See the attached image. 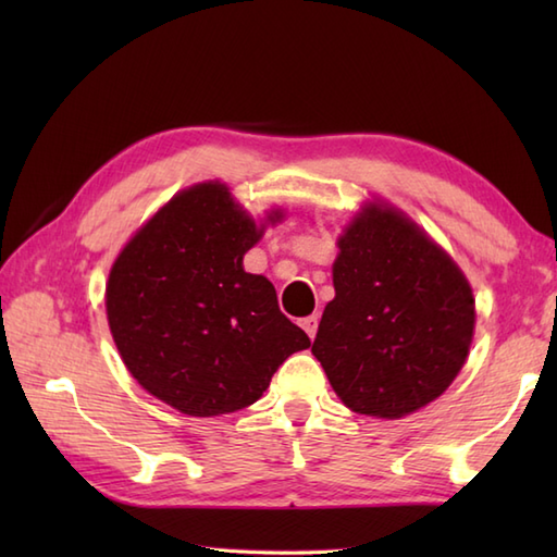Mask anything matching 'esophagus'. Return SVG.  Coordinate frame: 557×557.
<instances>
[{"mask_svg":"<svg viewBox=\"0 0 557 557\" xmlns=\"http://www.w3.org/2000/svg\"><path fill=\"white\" fill-rule=\"evenodd\" d=\"M301 327L306 330V335H309L311 339L315 337V330H318V313H311V315H306V318H301Z\"/></svg>","mask_w":557,"mask_h":557,"instance_id":"1","label":"esophagus"}]
</instances>
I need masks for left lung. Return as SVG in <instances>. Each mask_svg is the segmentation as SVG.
Listing matches in <instances>:
<instances>
[{
	"label": "left lung",
	"mask_w": 557,
	"mask_h": 557,
	"mask_svg": "<svg viewBox=\"0 0 557 557\" xmlns=\"http://www.w3.org/2000/svg\"><path fill=\"white\" fill-rule=\"evenodd\" d=\"M313 357L345 405L401 419L441 397L474 337L465 272L405 212L369 203L337 239Z\"/></svg>",
	"instance_id": "8db88e82"
}]
</instances>
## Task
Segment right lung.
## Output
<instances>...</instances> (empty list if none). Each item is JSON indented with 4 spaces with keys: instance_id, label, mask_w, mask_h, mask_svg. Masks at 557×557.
I'll list each match as a JSON object with an SVG mask.
<instances>
[{
    "instance_id": "obj_1",
    "label": "right lung",
    "mask_w": 557,
    "mask_h": 557,
    "mask_svg": "<svg viewBox=\"0 0 557 557\" xmlns=\"http://www.w3.org/2000/svg\"><path fill=\"white\" fill-rule=\"evenodd\" d=\"M282 215L270 212L268 222ZM263 236L220 182L162 206L114 260L104 292L114 345L140 387L188 417L253 405L311 339L275 287L244 270Z\"/></svg>"
}]
</instances>
